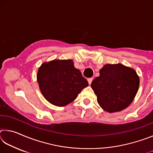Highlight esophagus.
I'll list each match as a JSON object with an SVG mask.
<instances>
[{
	"label": "esophagus",
	"mask_w": 153,
	"mask_h": 153,
	"mask_svg": "<svg viewBox=\"0 0 153 153\" xmlns=\"http://www.w3.org/2000/svg\"><path fill=\"white\" fill-rule=\"evenodd\" d=\"M92 80H93V79L92 78V77H90V78H88V84L90 85L91 84V83H92Z\"/></svg>",
	"instance_id": "1"
}]
</instances>
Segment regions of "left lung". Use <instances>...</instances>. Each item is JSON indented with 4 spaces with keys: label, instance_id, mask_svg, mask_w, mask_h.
I'll list each match as a JSON object with an SVG mask.
<instances>
[{
    "label": "left lung",
    "instance_id": "obj_1",
    "mask_svg": "<svg viewBox=\"0 0 153 153\" xmlns=\"http://www.w3.org/2000/svg\"><path fill=\"white\" fill-rule=\"evenodd\" d=\"M140 85L135 69L121 63L106 64L91 84L97 102L108 113L125 109L135 98Z\"/></svg>",
    "mask_w": 153,
    "mask_h": 153
}]
</instances>
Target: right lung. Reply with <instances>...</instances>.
I'll return each mask as SVG.
<instances>
[{
	"label": "right lung",
	"instance_id": "obj_1",
	"mask_svg": "<svg viewBox=\"0 0 153 153\" xmlns=\"http://www.w3.org/2000/svg\"><path fill=\"white\" fill-rule=\"evenodd\" d=\"M37 81L45 99L57 107L73 102L88 86L71 59H54L43 63L38 70Z\"/></svg>",
	"mask_w": 153,
	"mask_h": 153
}]
</instances>
